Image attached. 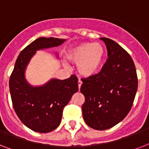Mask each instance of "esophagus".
<instances>
[{
  "instance_id": "esophagus-1",
  "label": "esophagus",
  "mask_w": 149,
  "mask_h": 149,
  "mask_svg": "<svg viewBox=\"0 0 149 149\" xmlns=\"http://www.w3.org/2000/svg\"><path fill=\"white\" fill-rule=\"evenodd\" d=\"M82 84H83V82H82L81 79H79L78 80V87H79V89H80V87H81V85Z\"/></svg>"
}]
</instances>
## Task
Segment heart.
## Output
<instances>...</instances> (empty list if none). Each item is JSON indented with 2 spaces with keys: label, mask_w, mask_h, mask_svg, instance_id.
Wrapping results in <instances>:
<instances>
[{
  "label": "heart",
  "mask_w": 149,
  "mask_h": 149,
  "mask_svg": "<svg viewBox=\"0 0 149 149\" xmlns=\"http://www.w3.org/2000/svg\"><path fill=\"white\" fill-rule=\"evenodd\" d=\"M105 56V50L100 43L84 42L76 45L66 52L67 59L77 63V71L89 77L98 72Z\"/></svg>",
  "instance_id": "obj_1"
}]
</instances>
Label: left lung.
<instances>
[{"mask_svg": "<svg viewBox=\"0 0 149 149\" xmlns=\"http://www.w3.org/2000/svg\"><path fill=\"white\" fill-rule=\"evenodd\" d=\"M106 45V63L98 74L82 79L80 91L84 121L95 130H106L120 122L132 108L138 77L130 55L114 41L100 38Z\"/></svg>", "mask_w": 149, "mask_h": 149, "instance_id": "8db88e82", "label": "left lung"}]
</instances>
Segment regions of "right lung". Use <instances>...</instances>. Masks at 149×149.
Masks as SVG:
<instances>
[{"label":"right lung","instance_id":"add662e5","mask_svg":"<svg viewBox=\"0 0 149 149\" xmlns=\"http://www.w3.org/2000/svg\"><path fill=\"white\" fill-rule=\"evenodd\" d=\"M65 39L40 37L20 52L10 75L9 88L13 107L26 127L34 132L48 133L60 125L64 107L78 91L75 75L65 79H51L34 86L25 79V70L36 51L62 45Z\"/></svg>","mask_w":149,"mask_h":149}]
</instances>
